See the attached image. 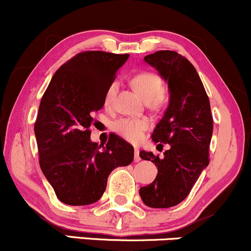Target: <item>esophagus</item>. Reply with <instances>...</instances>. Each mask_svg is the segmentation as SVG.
Here are the masks:
<instances>
[{"instance_id":"esophagus-1","label":"esophagus","mask_w":251,"mask_h":251,"mask_svg":"<svg viewBox=\"0 0 251 251\" xmlns=\"http://www.w3.org/2000/svg\"><path fill=\"white\" fill-rule=\"evenodd\" d=\"M134 160H135V161H136V162H139L140 160H141L139 148H135V149H134Z\"/></svg>"}]
</instances>
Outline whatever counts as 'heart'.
<instances>
[{"label":"heart","mask_w":251,"mask_h":251,"mask_svg":"<svg viewBox=\"0 0 251 251\" xmlns=\"http://www.w3.org/2000/svg\"><path fill=\"white\" fill-rule=\"evenodd\" d=\"M134 89L143 100L151 105L159 106L163 102V83L159 75L153 72H141L131 79ZM116 83H111L105 90L103 102L106 108H110L114 103L115 95H116ZM148 121L146 118H133L123 117L117 120L114 123L115 131L122 136L123 139L137 142L141 140L143 133L148 129Z\"/></svg>","instance_id":"1"}]
</instances>
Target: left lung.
I'll return each instance as SVG.
<instances>
[{"mask_svg":"<svg viewBox=\"0 0 251 251\" xmlns=\"http://www.w3.org/2000/svg\"><path fill=\"white\" fill-rule=\"evenodd\" d=\"M145 61L168 83L170 104L151 139L157 147L168 143L170 148L161 157L140 151L141 159L151 160L157 168L155 180L140 188V197L149 207L166 209L186 198L209 165L213 121L204 85L186 58L174 50H159L146 55Z\"/></svg>","mask_w":251,"mask_h":251,"instance_id":"8db88e82","label":"left lung"}]
</instances>
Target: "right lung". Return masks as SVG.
Segmentation results:
<instances>
[{"label": "right lung", "mask_w": 251, "mask_h": 251, "mask_svg": "<svg viewBox=\"0 0 251 251\" xmlns=\"http://www.w3.org/2000/svg\"><path fill=\"white\" fill-rule=\"evenodd\" d=\"M128 58L103 50L78 53L59 67L42 96L34 125L39 163L64 204H94L109 174L133 161V146L116 134L105 146L90 140L92 116Z\"/></svg>", "instance_id": "1"}]
</instances>
